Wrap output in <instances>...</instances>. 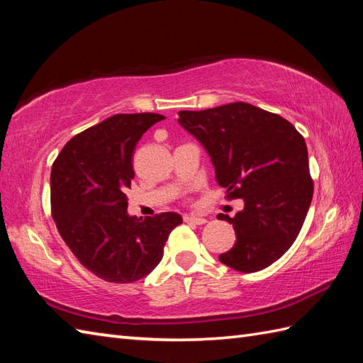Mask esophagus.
<instances>
[{"label":"esophagus","mask_w":363,"mask_h":363,"mask_svg":"<svg viewBox=\"0 0 363 363\" xmlns=\"http://www.w3.org/2000/svg\"><path fill=\"white\" fill-rule=\"evenodd\" d=\"M184 220H186L187 223H194V225H204V223L207 221L203 217H196V215H186Z\"/></svg>","instance_id":"34e87169"}]
</instances>
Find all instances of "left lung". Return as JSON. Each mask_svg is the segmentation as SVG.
<instances>
[{
    "instance_id": "1",
    "label": "left lung",
    "mask_w": 363,
    "mask_h": 363,
    "mask_svg": "<svg viewBox=\"0 0 363 363\" xmlns=\"http://www.w3.org/2000/svg\"><path fill=\"white\" fill-rule=\"evenodd\" d=\"M177 123L209 154L228 198H242L235 243L220 262L242 273L264 269L298 237L312 203L313 182L304 137L279 115L248 103L181 111Z\"/></svg>"
}]
</instances>
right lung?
<instances>
[{"mask_svg": "<svg viewBox=\"0 0 363 363\" xmlns=\"http://www.w3.org/2000/svg\"><path fill=\"white\" fill-rule=\"evenodd\" d=\"M159 113H118L68 142L51 168V213L60 237L81 264L107 282L150 274L164 257L176 212L145 220L128 213L137 142Z\"/></svg>", "mask_w": 363, "mask_h": 363, "instance_id": "1", "label": "right lung"}]
</instances>
